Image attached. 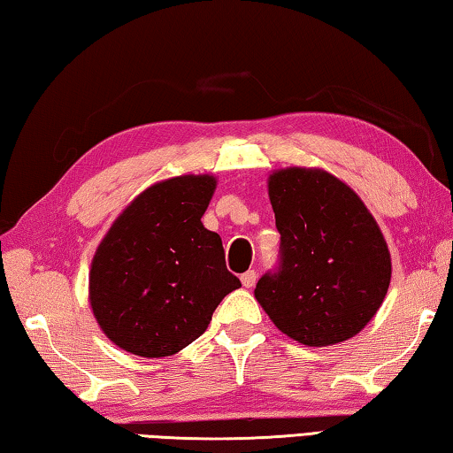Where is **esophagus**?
I'll list each match as a JSON object with an SVG mask.
<instances>
[{"mask_svg":"<svg viewBox=\"0 0 453 453\" xmlns=\"http://www.w3.org/2000/svg\"><path fill=\"white\" fill-rule=\"evenodd\" d=\"M256 280H257L256 270H250V272H245V273L242 275L243 288H254V286H256Z\"/></svg>","mask_w":453,"mask_h":453,"instance_id":"1","label":"esophagus"}]
</instances>
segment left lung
<instances>
[{
  "instance_id": "8db88e82",
  "label": "left lung",
  "mask_w": 453,
  "mask_h": 453,
  "mask_svg": "<svg viewBox=\"0 0 453 453\" xmlns=\"http://www.w3.org/2000/svg\"><path fill=\"white\" fill-rule=\"evenodd\" d=\"M270 199L280 257L256 300L291 340L329 346L362 332L388 294L392 259L362 199L319 170L275 172Z\"/></svg>"
}]
</instances>
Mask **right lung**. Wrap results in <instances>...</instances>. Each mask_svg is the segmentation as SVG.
Instances as JSON below:
<instances>
[{
	"mask_svg": "<svg viewBox=\"0 0 453 453\" xmlns=\"http://www.w3.org/2000/svg\"><path fill=\"white\" fill-rule=\"evenodd\" d=\"M211 175H181L145 189L107 232L91 262L89 302L121 349L173 356L205 332L242 281L226 267L221 237L202 224Z\"/></svg>",
	"mask_w": 453,
	"mask_h": 453,
	"instance_id": "obj_1",
	"label": "right lung"
}]
</instances>
